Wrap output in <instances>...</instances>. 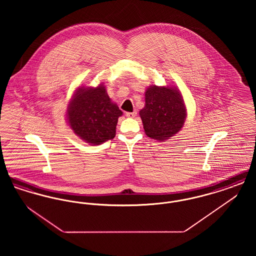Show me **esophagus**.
I'll list each match as a JSON object with an SVG mask.
<instances>
[{"label":"esophagus","mask_w":256,"mask_h":256,"mask_svg":"<svg viewBox=\"0 0 256 256\" xmlns=\"http://www.w3.org/2000/svg\"><path fill=\"white\" fill-rule=\"evenodd\" d=\"M136 114H137L136 111H134V112H126V116L128 117V118H134V117L136 116Z\"/></svg>","instance_id":"1"}]
</instances>
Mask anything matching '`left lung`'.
<instances>
[{"label":"left lung","mask_w":256,"mask_h":256,"mask_svg":"<svg viewBox=\"0 0 256 256\" xmlns=\"http://www.w3.org/2000/svg\"><path fill=\"white\" fill-rule=\"evenodd\" d=\"M145 102L139 114L148 137L163 141L182 130L186 110L178 90L169 86H150L146 90Z\"/></svg>","instance_id":"8db88e82"}]
</instances>
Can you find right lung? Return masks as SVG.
<instances>
[{"label":"right lung","instance_id":"add662e5","mask_svg":"<svg viewBox=\"0 0 256 256\" xmlns=\"http://www.w3.org/2000/svg\"><path fill=\"white\" fill-rule=\"evenodd\" d=\"M67 113L74 132L93 145L115 137L118 118L122 114L119 108L111 102L102 86L78 89Z\"/></svg>","mask_w":256,"mask_h":256}]
</instances>
